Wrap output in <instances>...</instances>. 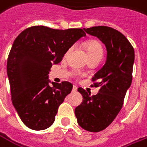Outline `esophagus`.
I'll return each mask as SVG.
<instances>
[{
  "instance_id": "1",
  "label": "esophagus",
  "mask_w": 147,
  "mask_h": 147,
  "mask_svg": "<svg viewBox=\"0 0 147 147\" xmlns=\"http://www.w3.org/2000/svg\"><path fill=\"white\" fill-rule=\"evenodd\" d=\"M77 91V87L74 85L73 88H72V92H76Z\"/></svg>"
}]
</instances>
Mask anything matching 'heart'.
Here are the masks:
<instances>
[{
  "mask_svg": "<svg viewBox=\"0 0 147 147\" xmlns=\"http://www.w3.org/2000/svg\"><path fill=\"white\" fill-rule=\"evenodd\" d=\"M85 49L88 53L89 58L93 57H102V48L101 45L96 40H89L85 44Z\"/></svg>",
  "mask_w": 147,
  "mask_h": 147,
  "instance_id": "heart-1",
  "label": "heart"
}]
</instances>
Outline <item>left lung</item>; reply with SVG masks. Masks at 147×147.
I'll use <instances>...</instances> for the list:
<instances>
[{
  "mask_svg": "<svg viewBox=\"0 0 147 147\" xmlns=\"http://www.w3.org/2000/svg\"><path fill=\"white\" fill-rule=\"evenodd\" d=\"M105 45L107 59L103 67L93 77L98 93H90L79 88L83 97L75 109L78 124L84 130L98 133L108 127L122 108L124 97L132 83L134 49L128 39L117 30L98 26L84 29Z\"/></svg>",
  "mask_w": 147,
  "mask_h": 147,
  "instance_id": "1",
  "label": "left lung"
}]
</instances>
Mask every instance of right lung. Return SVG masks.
Wrapping results in <instances>:
<instances>
[{
    "instance_id": "right-lung-1",
    "label": "right lung",
    "mask_w": 147,
    "mask_h": 147,
    "mask_svg": "<svg viewBox=\"0 0 147 147\" xmlns=\"http://www.w3.org/2000/svg\"><path fill=\"white\" fill-rule=\"evenodd\" d=\"M85 36L80 28L57 30L34 26L14 40L8 57L7 76L13 107L29 129L43 130L53 124L58 107L71 92L72 84L51 82L49 71Z\"/></svg>"
}]
</instances>
